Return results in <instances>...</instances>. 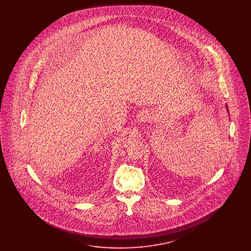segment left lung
Segmentation results:
<instances>
[{"instance_id":"left-lung-1","label":"left lung","mask_w":251,"mask_h":251,"mask_svg":"<svg viewBox=\"0 0 251 251\" xmlns=\"http://www.w3.org/2000/svg\"><path fill=\"white\" fill-rule=\"evenodd\" d=\"M226 107H227V113H228V109H227V104H226Z\"/></svg>"}]
</instances>
